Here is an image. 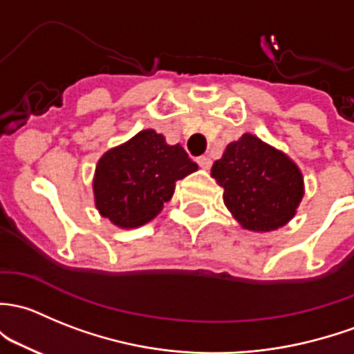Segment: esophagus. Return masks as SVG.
I'll list each match as a JSON object with an SVG mask.
<instances>
[{"label":"esophagus","mask_w":354,"mask_h":354,"mask_svg":"<svg viewBox=\"0 0 354 354\" xmlns=\"http://www.w3.org/2000/svg\"><path fill=\"white\" fill-rule=\"evenodd\" d=\"M196 162H198V166L202 167V169H208V167L212 166V161L207 158V156H200V158L196 159Z\"/></svg>","instance_id":"34e87169"}]
</instances>
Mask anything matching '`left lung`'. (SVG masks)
Returning a JSON list of instances; mask_svg holds the SVG:
<instances>
[{"label":"left lung","instance_id":"1","mask_svg":"<svg viewBox=\"0 0 354 354\" xmlns=\"http://www.w3.org/2000/svg\"><path fill=\"white\" fill-rule=\"evenodd\" d=\"M210 174L224 188L227 210L251 232H271L288 224L305 193L295 161L249 132L227 144Z\"/></svg>","mask_w":354,"mask_h":354}]
</instances>
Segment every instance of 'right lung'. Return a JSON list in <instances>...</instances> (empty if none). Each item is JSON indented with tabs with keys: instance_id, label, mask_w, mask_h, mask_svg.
<instances>
[{
	"instance_id": "add662e5",
	"label": "right lung",
	"mask_w": 354,
	"mask_h": 354,
	"mask_svg": "<svg viewBox=\"0 0 354 354\" xmlns=\"http://www.w3.org/2000/svg\"><path fill=\"white\" fill-rule=\"evenodd\" d=\"M196 169L180 144L169 146L162 133L140 130L98 159L95 207L113 225L136 229L151 222L171 200L176 181Z\"/></svg>"
}]
</instances>
